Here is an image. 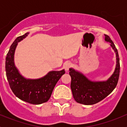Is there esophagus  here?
Returning a JSON list of instances; mask_svg holds the SVG:
<instances>
[{
  "label": "esophagus",
  "mask_w": 127,
  "mask_h": 127,
  "mask_svg": "<svg viewBox=\"0 0 127 127\" xmlns=\"http://www.w3.org/2000/svg\"><path fill=\"white\" fill-rule=\"evenodd\" d=\"M72 65V63L70 62H66L64 64V67L65 68V70L66 71H68V70H69V69L71 67Z\"/></svg>",
  "instance_id": "obj_1"
}]
</instances>
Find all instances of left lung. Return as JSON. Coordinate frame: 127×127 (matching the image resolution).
Here are the masks:
<instances>
[{"label": "left lung", "mask_w": 127, "mask_h": 127, "mask_svg": "<svg viewBox=\"0 0 127 127\" xmlns=\"http://www.w3.org/2000/svg\"><path fill=\"white\" fill-rule=\"evenodd\" d=\"M105 40L111 43L116 53V66L114 73L106 81L94 82L88 80L83 74L70 69L69 74L71 77L70 88L73 97L77 102L85 105H93L108 96L116 88L120 76V58L114 44L107 35L104 34Z\"/></svg>", "instance_id": "left-lung-1"}]
</instances>
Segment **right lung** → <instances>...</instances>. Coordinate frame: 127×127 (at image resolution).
Listing matches in <instances>:
<instances>
[{"instance_id": "1", "label": "right lung", "mask_w": 127, "mask_h": 127, "mask_svg": "<svg viewBox=\"0 0 127 127\" xmlns=\"http://www.w3.org/2000/svg\"><path fill=\"white\" fill-rule=\"evenodd\" d=\"M29 32L18 37L11 44L5 58V72L10 88L14 95L23 101L41 104L48 101L56 84L65 70L51 71L37 79H27L19 73L14 63V54L18 42L27 36Z\"/></svg>"}]
</instances>
